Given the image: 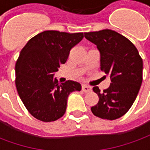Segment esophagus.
<instances>
[{
  "label": "esophagus",
  "instance_id": "esophagus-1",
  "mask_svg": "<svg viewBox=\"0 0 150 150\" xmlns=\"http://www.w3.org/2000/svg\"><path fill=\"white\" fill-rule=\"evenodd\" d=\"M82 90L84 92H88V91H91V88L90 86H88V85L83 84L82 85Z\"/></svg>",
  "mask_w": 150,
  "mask_h": 150
}]
</instances>
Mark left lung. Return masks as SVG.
Returning a JSON list of instances; mask_svg holds the SVG:
<instances>
[{
	"label": "left lung",
	"mask_w": 150,
	"mask_h": 150,
	"mask_svg": "<svg viewBox=\"0 0 150 150\" xmlns=\"http://www.w3.org/2000/svg\"><path fill=\"white\" fill-rule=\"evenodd\" d=\"M84 37L100 52V70L110 76L109 88L100 92L97 104L91 108L101 119H118L124 116L135 101L142 83L143 61L136 46L127 38L112 30L84 33Z\"/></svg>",
	"instance_id": "1"
}]
</instances>
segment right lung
Returning a JSON list of instances; mask_svg holds the SVG:
<instances>
[{"mask_svg":"<svg viewBox=\"0 0 150 150\" xmlns=\"http://www.w3.org/2000/svg\"><path fill=\"white\" fill-rule=\"evenodd\" d=\"M83 38V33L43 31L21 50L15 66L16 88L25 107L36 119L51 122L61 118L70 93L81 90L78 82L59 83L54 75Z\"/></svg>","mask_w":150,"mask_h":150,"instance_id":"add662e5","label":"right lung"}]
</instances>
